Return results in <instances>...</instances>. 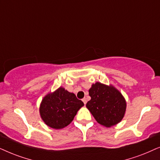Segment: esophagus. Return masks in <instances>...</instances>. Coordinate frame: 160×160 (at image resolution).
I'll return each mask as SVG.
<instances>
[{"label": "esophagus", "instance_id": "esophagus-1", "mask_svg": "<svg viewBox=\"0 0 160 160\" xmlns=\"http://www.w3.org/2000/svg\"><path fill=\"white\" fill-rule=\"evenodd\" d=\"M82 102H83L84 105H86V102H87V100H86V98H84V99H82Z\"/></svg>", "mask_w": 160, "mask_h": 160}]
</instances>
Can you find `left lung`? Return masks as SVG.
<instances>
[{"mask_svg":"<svg viewBox=\"0 0 160 160\" xmlns=\"http://www.w3.org/2000/svg\"><path fill=\"white\" fill-rule=\"evenodd\" d=\"M91 100L86 108L101 125L110 127L120 122L125 114L126 100L112 86L96 82L89 89Z\"/></svg>","mask_w":160,"mask_h":160,"instance_id":"obj_1","label":"left lung"}]
</instances>
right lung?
Returning <instances> with one entry per match:
<instances>
[{"label": "right lung", "mask_w": 160, "mask_h": 160, "mask_svg": "<svg viewBox=\"0 0 160 160\" xmlns=\"http://www.w3.org/2000/svg\"><path fill=\"white\" fill-rule=\"evenodd\" d=\"M83 105V102L78 99L74 93L60 87L43 98L39 112L48 127L59 129L68 126Z\"/></svg>", "instance_id": "1"}]
</instances>
